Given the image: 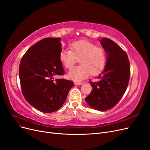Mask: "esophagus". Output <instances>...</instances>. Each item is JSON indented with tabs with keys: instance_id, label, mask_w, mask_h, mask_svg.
Listing matches in <instances>:
<instances>
[{
	"instance_id": "obj_1",
	"label": "esophagus",
	"mask_w": 150,
	"mask_h": 150,
	"mask_svg": "<svg viewBox=\"0 0 150 150\" xmlns=\"http://www.w3.org/2000/svg\"><path fill=\"white\" fill-rule=\"evenodd\" d=\"M75 84H76V85H82V84H83V82H81H81H80H80H79V81H75Z\"/></svg>"
}]
</instances>
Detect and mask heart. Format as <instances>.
<instances>
[{"label":"heart","instance_id":"b5f03b06","mask_svg":"<svg viewBox=\"0 0 150 150\" xmlns=\"http://www.w3.org/2000/svg\"><path fill=\"white\" fill-rule=\"evenodd\" d=\"M79 59L81 64L71 69L68 73V77L75 81L86 79L89 74L100 72L106 64L107 53L103 48L86 40L76 42L71 44V50L66 48L61 51L60 59L67 69L71 68Z\"/></svg>","mask_w":150,"mask_h":150}]
</instances>
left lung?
<instances>
[{
    "label": "left lung",
    "instance_id": "1",
    "mask_svg": "<svg viewBox=\"0 0 150 150\" xmlns=\"http://www.w3.org/2000/svg\"><path fill=\"white\" fill-rule=\"evenodd\" d=\"M100 42L107 54L106 66L98 81H89L93 91L85 100L92 108L104 112L114 107L125 93L131 69L125 51L108 38Z\"/></svg>",
    "mask_w": 150,
    "mask_h": 150
}]
</instances>
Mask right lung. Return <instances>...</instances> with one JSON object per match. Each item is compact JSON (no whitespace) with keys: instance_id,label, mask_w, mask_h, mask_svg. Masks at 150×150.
Masks as SVG:
<instances>
[{"instance_id":"add662e5","label":"right lung","mask_w":150,"mask_h":150,"mask_svg":"<svg viewBox=\"0 0 150 150\" xmlns=\"http://www.w3.org/2000/svg\"><path fill=\"white\" fill-rule=\"evenodd\" d=\"M60 38L42 39L28 50L19 64V80L25 99L44 113L59 110L74 86L72 81L55 79L65 74L60 59Z\"/></svg>"}]
</instances>
